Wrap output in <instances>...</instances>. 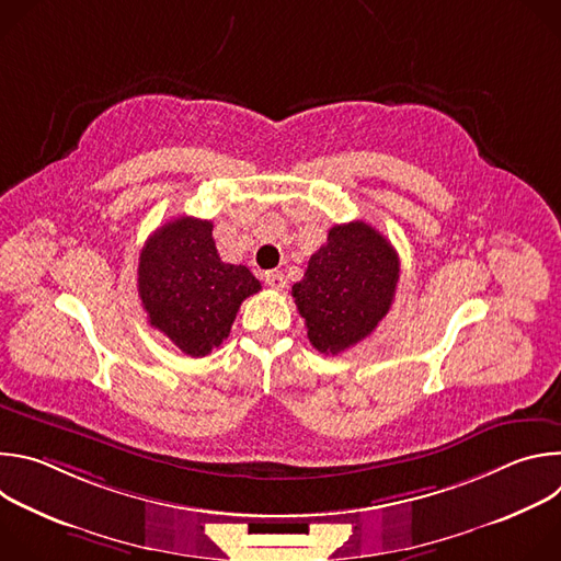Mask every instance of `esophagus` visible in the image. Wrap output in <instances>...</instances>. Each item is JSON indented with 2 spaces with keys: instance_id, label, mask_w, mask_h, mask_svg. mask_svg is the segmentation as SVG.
<instances>
[{
  "instance_id": "esophagus-1",
  "label": "esophagus",
  "mask_w": 561,
  "mask_h": 561,
  "mask_svg": "<svg viewBox=\"0 0 561 561\" xmlns=\"http://www.w3.org/2000/svg\"><path fill=\"white\" fill-rule=\"evenodd\" d=\"M264 279H266V286L273 288V290H282L286 286V277H284L282 271H268L264 275Z\"/></svg>"
}]
</instances>
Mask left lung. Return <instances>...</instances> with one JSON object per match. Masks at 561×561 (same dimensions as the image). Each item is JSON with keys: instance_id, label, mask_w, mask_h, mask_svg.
I'll return each instance as SVG.
<instances>
[{"instance_id": "left-lung-1", "label": "left lung", "mask_w": 561, "mask_h": 561, "mask_svg": "<svg viewBox=\"0 0 561 561\" xmlns=\"http://www.w3.org/2000/svg\"><path fill=\"white\" fill-rule=\"evenodd\" d=\"M399 279V257L388 239L364 221L329 230L293 286L310 344L337 355L366 340L390 310Z\"/></svg>"}]
</instances>
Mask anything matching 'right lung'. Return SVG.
I'll return each mask as SVG.
<instances>
[{
    "label": "right lung",
    "mask_w": 561,
    "mask_h": 561,
    "mask_svg": "<svg viewBox=\"0 0 561 561\" xmlns=\"http://www.w3.org/2000/svg\"><path fill=\"white\" fill-rule=\"evenodd\" d=\"M260 288L247 266L221 262L208 219L184 215L164 224L139 255L137 290L148 324L191 357L210 355Z\"/></svg>",
    "instance_id": "obj_1"
}]
</instances>
